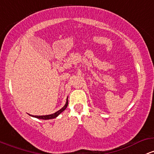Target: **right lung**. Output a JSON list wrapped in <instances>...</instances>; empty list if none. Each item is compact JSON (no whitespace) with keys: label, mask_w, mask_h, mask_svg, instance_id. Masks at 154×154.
I'll list each match as a JSON object with an SVG mask.
<instances>
[{"label":"right lung","mask_w":154,"mask_h":154,"mask_svg":"<svg viewBox=\"0 0 154 154\" xmlns=\"http://www.w3.org/2000/svg\"><path fill=\"white\" fill-rule=\"evenodd\" d=\"M67 106H68V97H67V99H66V102L65 105H64L63 107L61 108V109H59L58 111H57V112L53 113V114L47 115V116H32V115H29V116H32V117H33V118H38V119H42V120L53 119V118H55L58 117L60 113L63 112V111L65 110L66 108L67 107Z\"/></svg>","instance_id":"obj_1"}]
</instances>
